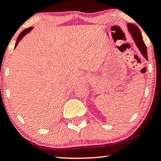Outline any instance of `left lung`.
Instances as JSON below:
<instances>
[{
  "label": "left lung",
  "mask_w": 161,
  "mask_h": 161,
  "mask_svg": "<svg viewBox=\"0 0 161 161\" xmlns=\"http://www.w3.org/2000/svg\"><path fill=\"white\" fill-rule=\"evenodd\" d=\"M127 26H128L129 33H130L133 41L136 43V45L138 49H139L140 53H142V55L144 56L147 60H148L147 47L145 44H144L143 39H142V36L139 29L138 28L136 25H135L134 24L132 23H128L127 24Z\"/></svg>",
  "instance_id": "left-lung-1"
}]
</instances>
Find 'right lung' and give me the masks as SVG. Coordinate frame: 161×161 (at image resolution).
Wrapping results in <instances>:
<instances>
[{
  "label": "right lung",
  "instance_id": "obj_1",
  "mask_svg": "<svg viewBox=\"0 0 161 161\" xmlns=\"http://www.w3.org/2000/svg\"><path fill=\"white\" fill-rule=\"evenodd\" d=\"M33 27H31V28H27V29H25V30H24V31H22V32H21V33H20V34L19 35V36H18V38H17V42H16V44H15V47H14V49L16 48V47H17V44H19V42H20V41L22 40V38L24 37L25 36L26 34H28V33H29L31 32V31H32V29H33Z\"/></svg>",
  "mask_w": 161,
  "mask_h": 161
}]
</instances>
